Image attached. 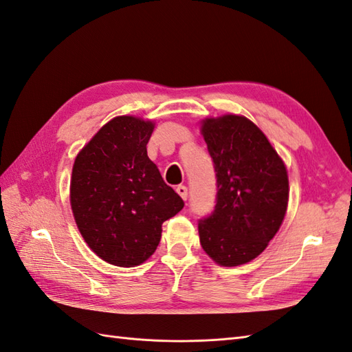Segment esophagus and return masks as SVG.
Segmentation results:
<instances>
[{"label": "esophagus", "mask_w": 352, "mask_h": 352, "mask_svg": "<svg viewBox=\"0 0 352 352\" xmlns=\"http://www.w3.org/2000/svg\"><path fill=\"white\" fill-rule=\"evenodd\" d=\"M177 193L183 197L184 201H187V196H188V188L186 186H178L177 187Z\"/></svg>", "instance_id": "esophagus-1"}]
</instances>
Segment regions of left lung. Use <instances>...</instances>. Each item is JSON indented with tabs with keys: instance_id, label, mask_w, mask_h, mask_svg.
I'll list each match as a JSON object with an SVG mask.
<instances>
[{
	"instance_id": "left-lung-1",
	"label": "left lung",
	"mask_w": 352,
	"mask_h": 352,
	"mask_svg": "<svg viewBox=\"0 0 352 352\" xmlns=\"http://www.w3.org/2000/svg\"><path fill=\"white\" fill-rule=\"evenodd\" d=\"M212 159L214 211L197 221L201 245L214 262L238 266L256 258L275 236L288 202V177L265 133L242 116L206 119Z\"/></svg>"
}]
</instances>
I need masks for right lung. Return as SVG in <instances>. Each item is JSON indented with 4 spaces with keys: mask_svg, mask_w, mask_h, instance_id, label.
<instances>
[{
    "mask_svg": "<svg viewBox=\"0 0 352 352\" xmlns=\"http://www.w3.org/2000/svg\"><path fill=\"white\" fill-rule=\"evenodd\" d=\"M155 124L120 116L104 124L78 153L71 177V208L96 256L122 267L155 253L162 223L184 202L147 156Z\"/></svg>",
    "mask_w": 352,
    "mask_h": 352,
    "instance_id": "right-lung-1",
    "label": "right lung"
}]
</instances>
